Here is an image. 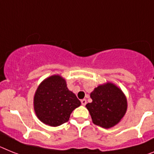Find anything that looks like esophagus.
Segmentation results:
<instances>
[{
	"mask_svg": "<svg viewBox=\"0 0 154 154\" xmlns=\"http://www.w3.org/2000/svg\"><path fill=\"white\" fill-rule=\"evenodd\" d=\"M81 104H82V105L83 106H85L86 105V103H87V101H86V99H82V100H81Z\"/></svg>",
	"mask_w": 154,
	"mask_h": 154,
	"instance_id": "34e87169",
	"label": "esophagus"
}]
</instances>
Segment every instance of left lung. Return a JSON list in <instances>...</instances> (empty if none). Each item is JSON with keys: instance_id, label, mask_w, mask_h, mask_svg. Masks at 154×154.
Wrapping results in <instances>:
<instances>
[{"instance_id": "left-lung-1", "label": "left lung", "mask_w": 154, "mask_h": 154, "mask_svg": "<svg viewBox=\"0 0 154 154\" xmlns=\"http://www.w3.org/2000/svg\"><path fill=\"white\" fill-rule=\"evenodd\" d=\"M90 96L92 103H88L86 107L95 125L109 128L117 125L126 113V97L113 84L99 85Z\"/></svg>"}]
</instances>
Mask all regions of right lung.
<instances>
[{"label": "right lung", "instance_id": "right-lung-1", "mask_svg": "<svg viewBox=\"0 0 154 154\" xmlns=\"http://www.w3.org/2000/svg\"><path fill=\"white\" fill-rule=\"evenodd\" d=\"M81 106L59 75L48 77L39 85L34 96V110L43 123L56 127L69 121L74 109Z\"/></svg>", "mask_w": 154, "mask_h": 154}]
</instances>
